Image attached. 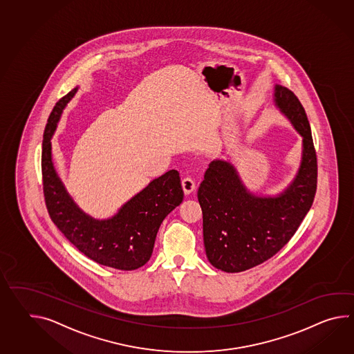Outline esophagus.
<instances>
[{
  "label": "esophagus",
  "mask_w": 354,
  "mask_h": 354,
  "mask_svg": "<svg viewBox=\"0 0 354 354\" xmlns=\"http://www.w3.org/2000/svg\"><path fill=\"white\" fill-rule=\"evenodd\" d=\"M181 185H183V189H184V193L188 196L196 189V181H194V179H192L190 176H187V178H184L183 181H181Z\"/></svg>",
  "instance_id": "esophagus-1"
}]
</instances>
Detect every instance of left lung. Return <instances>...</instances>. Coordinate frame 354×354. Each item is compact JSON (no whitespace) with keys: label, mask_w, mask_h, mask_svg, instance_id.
<instances>
[{"label":"left lung","mask_w":354,"mask_h":354,"mask_svg":"<svg viewBox=\"0 0 354 354\" xmlns=\"http://www.w3.org/2000/svg\"><path fill=\"white\" fill-rule=\"evenodd\" d=\"M273 104L301 136L299 169L282 190L245 185L230 160L214 158L198 189L205 255L213 267L239 273L272 258L290 241L314 202L317 164L311 128L297 96L275 84Z\"/></svg>","instance_id":"8db88e82"}]
</instances>
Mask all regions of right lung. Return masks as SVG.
Returning a JSON list of instances; mask_svg holds the SVG:
<instances>
[{
  "label": "right lung",
  "instance_id": "right-lung-1",
  "mask_svg": "<svg viewBox=\"0 0 354 354\" xmlns=\"http://www.w3.org/2000/svg\"><path fill=\"white\" fill-rule=\"evenodd\" d=\"M79 86L55 104L43 137L41 174L48 212L55 226L87 258L105 267L134 270L149 261L158 228L184 198L176 170L149 181L108 218H95L73 201L55 171L52 138Z\"/></svg>",
  "mask_w": 354,
  "mask_h": 354
}]
</instances>
